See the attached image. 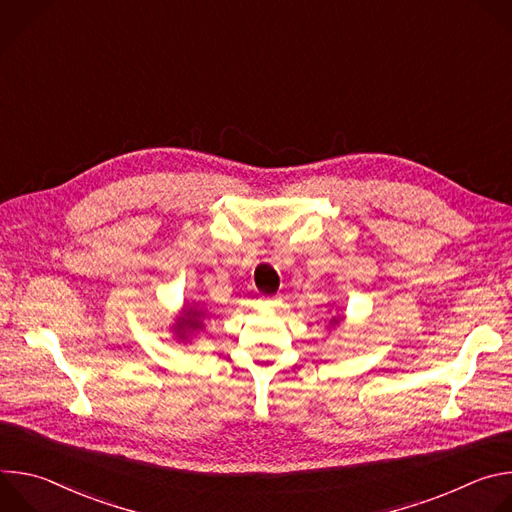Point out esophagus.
<instances>
[{
    "label": "esophagus",
    "instance_id": "esophagus-1",
    "mask_svg": "<svg viewBox=\"0 0 512 512\" xmlns=\"http://www.w3.org/2000/svg\"><path fill=\"white\" fill-rule=\"evenodd\" d=\"M261 302H263V306H271V304L275 302V298H269V296H267V298H261Z\"/></svg>",
    "mask_w": 512,
    "mask_h": 512
}]
</instances>
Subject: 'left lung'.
Returning <instances> with one entry per match:
<instances>
[{"instance_id": "8db88e82", "label": "left lung", "mask_w": 512, "mask_h": 512, "mask_svg": "<svg viewBox=\"0 0 512 512\" xmlns=\"http://www.w3.org/2000/svg\"><path fill=\"white\" fill-rule=\"evenodd\" d=\"M344 322V314H336V316H332L330 318V322H328V326L326 328H336L338 324H342Z\"/></svg>"}]
</instances>
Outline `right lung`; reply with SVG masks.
<instances>
[{"instance_id":"right-lung-1","label":"right lung","mask_w":512,"mask_h":512,"mask_svg":"<svg viewBox=\"0 0 512 512\" xmlns=\"http://www.w3.org/2000/svg\"><path fill=\"white\" fill-rule=\"evenodd\" d=\"M210 318V312L204 304L200 302H192V304H184L182 310L176 314L174 324L170 326V332L174 334V340L182 342V344H190L194 342L196 336H200L206 328V320Z\"/></svg>"}]
</instances>
